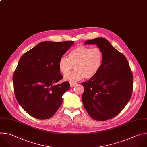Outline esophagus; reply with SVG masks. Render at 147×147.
<instances>
[{
	"label": "esophagus",
	"mask_w": 147,
	"mask_h": 147,
	"mask_svg": "<svg viewBox=\"0 0 147 147\" xmlns=\"http://www.w3.org/2000/svg\"><path fill=\"white\" fill-rule=\"evenodd\" d=\"M76 84V82H70V86H71V87H73V86H74Z\"/></svg>",
	"instance_id": "1"
}]
</instances>
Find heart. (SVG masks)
Masks as SVG:
<instances>
[{
  "instance_id": "1",
  "label": "heart",
  "mask_w": 147,
  "mask_h": 147,
  "mask_svg": "<svg viewBox=\"0 0 147 147\" xmlns=\"http://www.w3.org/2000/svg\"><path fill=\"white\" fill-rule=\"evenodd\" d=\"M104 57V52L100 47L79 46L69 52L68 58L62 57L60 58L58 63V68L63 75H66L65 79L71 82L79 80L84 77L91 79L101 69ZM74 65L76 70L69 74Z\"/></svg>"
}]
</instances>
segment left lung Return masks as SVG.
<instances>
[{
    "label": "left lung",
    "instance_id": "1",
    "mask_svg": "<svg viewBox=\"0 0 147 147\" xmlns=\"http://www.w3.org/2000/svg\"><path fill=\"white\" fill-rule=\"evenodd\" d=\"M84 44H96L102 50L104 57L97 74L82 83L84 89L82 102L93 119L107 121L119 114L130 100L133 74L125 56L107 39L98 38Z\"/></svg>",
    "mask_w": 147,
    "mask_h": 147
}]
</instances>
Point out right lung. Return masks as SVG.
Instances as JSON below:
<instances>
[{
    "instance_id": "obj_1",
    "label": "right lung",
    "mask_w": 147,
    "mask_h": 147,
    "mask_svg": "<svg viewBox=\"0 0 147 147\" xmlns=\"http://www.w3.org/2000/svg\"><path fill=\"white\" fill-rule=\"evenodd\" d=\"M74 44L73 41L43 42L24 53L14 71L16 98L31 116L43 120L52 117L62 104L70 84L62 78L58 61Z\"/></svg>"
}]
</instances>
